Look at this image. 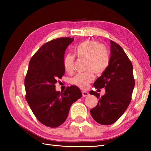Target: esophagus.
Listing matches in <instances>:
<instances>
[{
    "label": "esophagus",
    "instance_id": "obj_1",
    "mask_svg": "<svg viewBox=\"0 0 151 151\" xmlns=\"http://www.w3.org/2000/svg\"><path fill=\"white\" fill-rule=\"evenodd\" d=\"M82 93L83 97H87V96L89 95V93L87 92V91H82Z\"/></svg>",
    "mask_w": 151,
    "mask_h": 151
}]
</instances>
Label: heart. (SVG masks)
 <instances>
[{"mask_svg":"<svg viewBox=\"0 0 151 151\" xmlns=\"http://www.w3.org/2000/svg\"><path fill=\"white\" fill-rule=\"evenodd\" d=\"M74 52L79 58L86 59L84 73H77L70 79V83L82 89H86L94 80V74H101L106 69L110 56L106 48L97 41L86 40L74 48ZM63 65L67 73L74 70L75 57L68 54L63 60Z\"/></svg>","mask_w":151,"mask_h":151,"instance_id":"1","label":"heart"}]
</instances>
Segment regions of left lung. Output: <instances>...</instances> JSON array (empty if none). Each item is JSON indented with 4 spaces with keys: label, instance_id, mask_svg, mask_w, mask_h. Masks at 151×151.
<instances>
[{
    "label": "left lung",
    "instance_id": "left-lung-1",
    "mask_svg": "<svg viewBox=\"0 0 151 151\" xmlns=\"http://www.w3.org/2000/svg\"><path fill=\"white\" fill-rule=\"evenodd\" d=\"M110 51L108 67L93 84L96 89L105 88V94L100 97L97 91L89 92L99 99L97 105L90 110L91 116L104 125L114 123L124 114L135 85L132 64L122 47L111 40Z\"/></svg>",
    "mask_w": 151,
    "mask_h": 151
}]
</instances>
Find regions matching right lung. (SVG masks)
<instances>
[{"label": "right lung", "mask_w": 151, "mask_h": 151, "mask_svg": "<svg viewBox=\"0 0 151 151\" xmlns=\"http://www.w3.org/2000/svg\"><path fill=\"white\" fill-rule=\"evenodd\" d=\"M74 38L60 37L44 44L32 57L24 79L26 100L40 123L56 128L68 116L70 106L82 97L76 86L57 91L55 84L65 73V51Z\"/></svg>", "instance_id": "1"}]
</instances>
